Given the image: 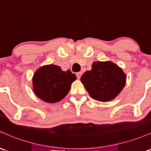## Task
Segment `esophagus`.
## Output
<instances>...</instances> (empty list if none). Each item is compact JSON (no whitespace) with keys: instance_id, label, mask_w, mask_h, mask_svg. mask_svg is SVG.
I'll list each match as a JSON object with an SVG mask.
<instances>
[{"instance_id":"esophagus-1","label":"esophagus","mask_w":151,"mask_h":151,"mask_svg":"<svg viewBox=\"0 0 151 151\" xmlns=\"http://www.w3.org/2000/svg\"><path fill=\"white\" fill-rule=\"evenodd\" d=\"M82 71H80V72H77V74H76L77 79H80V77H81V76H82Z\"/></svg>"}]
</instances>
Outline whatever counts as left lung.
<instances>
[{
	"label": "left lung",
	"instance_id": "left-lung-1",
	"mask_svg": "<svg viewBox=\"0 0 151 151\" xmlns=\"http://www.w3.org/2000/svg\"><path fill=\"white\" fill-rule=\"evenodd\" d=\"M80 80L92 98L106 102L122 91L126 83V75L113 62L97 61L93 62L91 70L84 73Z\"/></svg>",
	"mask_w": 151,
	"mask_h": 151
}]
</instances>
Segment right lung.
Returning a JSON list of instances; mask_svg holds the SVG:
<instances>
[{
	"mask_svg": "<svg viewBox=\"0 0 151 151\" xmlns=\"http://www.w3.org/2000/svg\"><path fill=\"white\" fill-rule=\"evenodd\" d=\"M77 79L70 70L50 64L38 69L33 76V91L38 98L47 103H56L69 93L71 85Z\"/></svg>",
	"mask_w": 151,
	"mask_h": 151,
	"instance_id": "obj_1",
	"label": "right lung"
}]
</instances>
